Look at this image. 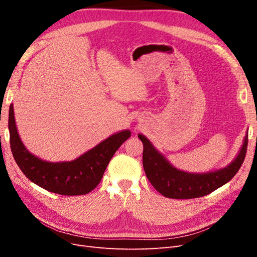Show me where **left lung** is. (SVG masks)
<instances>
[{
  "label": "left lung",
  "mask_w": 257,
  "mask_h": 257,
  "mask_svg": "<svg viewBox=\"0 0 257 257\" xmlns=\"http://www.w3.org/2000/svg\"><path fill=\"white\" fill-rule=\"evenodd\" d=\"M138 137L144 145L143 165L148 180L163 196L175 199L205 196L230 181L242 165L247 149L245 136L239 154L228 166L207 174H189L170 165L145 136Z\"/></svg>",
  "instance_id": "left-lung-1"
}]
</instances>
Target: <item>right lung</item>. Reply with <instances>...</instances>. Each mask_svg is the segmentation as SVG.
I'll return each mask as SVG.
<instances>
[{"label": "right lung", "instance_id": "obj_1", "mask_svg": "<svg viewBox=\"0 0 257 257\" xmlns=\"http://www.w3.org/2000/svg\"><path fill=\"white\" fill-rule=\"evenodd\" d=\"M9 128L14 159L29 180L49 192L69 196L84 195L94 190L115 151L131 136L130 131H122L72 162L51 163L36 158L23 146L15 122L13 105L10 106Z\"/></svg>", "mask_w": 257, "mask_h": 257}]
</instances>
